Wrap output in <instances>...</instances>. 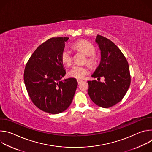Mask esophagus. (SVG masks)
Wrapping results in <instances>:
<instances>
[{
    "instance_id": "obj_1",
    "label": "esophagus",
    "mask_w": 152,
    "mask_h": 152,
    "mask_svg": "<svg viewBox=\"0 0 152 152\" xmlns=\"http://www.w3.org/2000/svg\"><path fill=\"white\" fill-rule=\"evenodd\" d=\"M77 81L78 84H80L82 82V80H77Z\"/></svg>"
}]
</instances>
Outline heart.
<instances>
[{
    "mask_svg": "<svg viewBox=\"0 0 152 152\" xmlns=\"http://www.w3.org/2000/svg\"><path fill=\"white\" fill-rule=\"evenodd\" d=\"M73 49L77 51L83 52L87 56V63L91 67L95 66L97 63V57L94 55L96 48L93 44L86 40H80L76 42L73 45ZM61 59L64 64L67 66H71L72 64V56L71 52L67 48H65L61 55ZM88 73L87 68L85 67L76 65L69 72L68 75L72 77L81 80L85 78L86 75Z\"/></svg>",
    "mask_w": 152,
    "mask_h": 152,
    "instance_id": "obj_1",
    "label": "heart"
}]
</instances>
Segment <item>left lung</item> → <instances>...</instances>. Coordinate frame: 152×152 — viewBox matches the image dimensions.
<instances>
[{"mask_svg":"<svg viewBox=\"0 0 152 152\" xmlns=\"http://www.w3.org/2000/svg\"><path fill=\"white\" fill-rule=\"evenodd\" d=\"M96 42L101 59L91 76L99 79L104 77V80H88V93L96 104L107 108L120 102L127 91L131 84L129 67L124 55L113 41L97 35Z\"/></svg>","mask_w":152,"mask_h":152,"instance_id":"8db88e82","label":"left lung"}]
</instances>
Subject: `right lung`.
<instances>
[{"label": "right lung", "mask_w": 152, "mask_h": 152, "mask_svg": "<svg viewBox=\"0 0 152 152\" xmlns=\"http://www.w3.org/2000/svg\"><path fill=\"white\" fill-rule=\"evenodd\" d=\"M69 37L52 38L42 43L29 58L24 72L29 96L39 110L52 114L69 107L77 88L74 77L61 80L66 75L61 55Z\"/></svg>", "instance_id": "1"}]
</instances>
